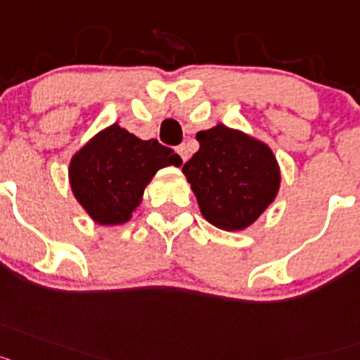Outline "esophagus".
Returning <instances> with one entry per match:
<instances>
[{
	"label": "esophagus",
	"instance_id": "1",
	"mask_svg": "<svg viewBox=\"0 0 360 360\" xmlns=\"http://www.w3.org/2000/svg\"><path fill=\"white\" fill-rule=\"evenodd\" d=\"M177 154L181 155V159H183V162L188 159V148H186V145H179L177 146Z\"/></svg>",
	"mask_w": 360,
	"mask_h": 360
}]
</instances>
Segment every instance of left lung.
Here are the masks:
<instances>
[{
  "instance_id": "8db88e82",
  "label": "left lung",
  "mask_w": 360,
  "mask_h": 360,
  "mask_svg": "<svg viewBox=\"0 0 360 360\" xmlns=\"http://www.w3.org/2000/svg\"><path fill=\"white\" fill-rule=\"evenodd\" d=\"M199 150L183 165L202 217L221 230H245L266 210L281 183L264 143L217 124L198 132Z\"/></svg>"
}]
</instances>
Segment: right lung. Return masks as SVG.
Instances as JSON below:
<instances>
[{
  "label": "right lung",
  "mask_w": 360,
  "mask_h": 360,
  "mask_svg": "<svg viewBox=\"0 0 360 360\" xmlns=\"http://www.w3.org/2000/svg\"><path fill=\"white\" fill-rule=\"evenodd\" d=\"M181 162L158 139L143 141L115 123L72 158L68 174L72 192L96 223L121 224L132 217L155 172Z\"/></svg>",
  "instance_id": "obj_1"
}]
</instances>
